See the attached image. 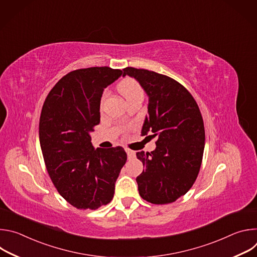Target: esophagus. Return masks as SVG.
Returning a JSON list of instances; mask_svg holds the SVG:
<instances>
[{
    "label": "esophagus",
    "instance_id": "esophagus-1",
    "mask_svg": "<svg viewBox=\"0 0 257 257\" xmlns=\"http://www.w3.org/2000/svg\"><path fill=\"white\" fill-rule=\"evenodd\" d=\"M126 153H127V156H128V159H129V160L135 158V153H134L133 151H131V150H126Z\"/></svg>",
    "mask_w": 257,
    "mask_h": 257
}]
</instances>
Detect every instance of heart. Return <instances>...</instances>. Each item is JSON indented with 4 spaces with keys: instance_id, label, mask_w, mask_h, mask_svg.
<instances>
[{
    "instance_id": "b5f03b06",
    "label": "heart",
    "mask_w": 257,
    "mask_h": 257,
    "mask_svg": "<svg viewBox=\"0 0 257 257\" xmlns=\"http://www.w3.org/2000/svg\"><path fill=\"white\" fill-rule=\"evenodd\" d=\"M119 90L120 92L123 94V96L126 98V99H129L137 94H140V93H143L142 91V88L140 87V85L134 80V79H125L123 80L120 84H119ZM106 97V93L103 94L102 96V100Z\"/></svg>"
}]
</instances>
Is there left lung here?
Listing matches in <instances>:
<instances>
[{"label":"left lung","mask_w":257,"mask_h":257,"mask_svg":"<svg viewBox=\"0 0 257 257\" xmlns=\"http://www.w3.org/2000/svg\"><path fill=\"white\" fill-rule=\"evenodd\" d=\"M123 71V77L135 78L149 96L141 135L158 137L155 151L136 153L144 167L136 178L139 194L154 204L174 202L192 187L201 166L205 133L199 107L171 77L132 67Z\"/></svg>","instance_id":"left-lung-1"}]
</instances>
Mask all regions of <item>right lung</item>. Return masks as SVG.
<instances>
[{
    "label": "right lung",
    "mask_w": 257,
    "mask_h": 257,
    "mask_svg": "<svg viewBox=\"0 0 257 257\" xmlns=\"http://www.w3.org/2000/svg\"><path fill=\"white\" fill-rule=\"evenodd\" d=\"M123 71L91 67L72 71L48 94L40 119V142L52 182L78 209H96L114 197L127 161L121 146L94 149L90 132L100 120V98Z\"/></svg>",
    "instance_id": "right-lung-1"
}]
</instances>
